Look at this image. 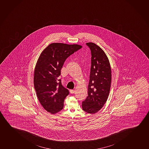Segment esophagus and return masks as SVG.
Returning <instances> with one entry per match:
<instances>
[{
  "instance_id": "34e87169",
  "label": "esophagus",
  "mask_w": 149,
  "mask_h": 149,
  "mask_svg": "<svg viewBox=\"0 0 149 149\" xmlns=\"http://www.w3.org/2000/svg\"><path fill=\"white\" fill-rule=\"evenodd\" d=\"M75 90H70V93H71V94H74V93H75Z\"/></svg>"
}]
</instances>
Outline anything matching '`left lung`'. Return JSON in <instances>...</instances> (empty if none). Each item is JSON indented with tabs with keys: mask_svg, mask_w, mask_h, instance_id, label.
Segmentation results:
<instances>
[{
	"mask_svg": "<svg viewBox=\"0 0 149 149\" xmlns=\"http://www.w3.org/2000/svg\"><path fill=\"white\" fill-rule=\"evenodd\" d=\"M86 45L91 50V66L88 91L82 102L86 112L95 114L105 104L109 95L111 83V69L108 57L99 46L93 42Z\"/></svg>",
	"mask_w": 149,
	"mask_h": 149,
	"instance_id": "1",
	"label": "left lung"
}]
</instances>
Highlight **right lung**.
I'll list each match as a JSON object with an SVG mask.
<instances>
[{
  "instance_id": "obj_1",
  "label": "right lung",
  "mask_w": 149,
  "mask_h": 149,
  "mask_svg": "<svg viewBox=\"0 0 149 149\" xmlns=\"http://www.w3.org/2000/svg\"><path fill=\"white\" fill-rule=\"evenodd\" d=\"M81 47L75 44L52 43L39 56L35 68L34 84L40 103L48 112L54 114L63 108L69 91L58 77L66 59Z\"/></svg>"
}]
</instances>
